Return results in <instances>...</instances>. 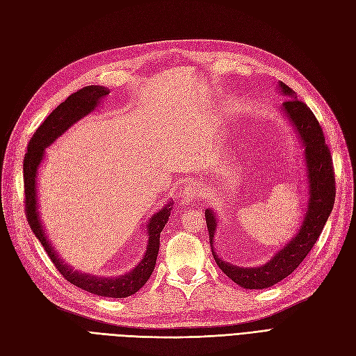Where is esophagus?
Here are the masks:
<instances>
[{
	"label": "esophagus",
	"instance_id": "esophagus-1",
	"mask_svg": "<svg viewBox=\"0 0 356 356\" xmlns=\"http://www.w3.org/2000/svg\"><path fill=\"white\" fill-rule=\"evenodd\" d=\"M203 188L199 186V184H190L188 187L184 188L179 194V202L188 204L193 200H197L203 197Z\"/></svg>",
	"mask_w": 356,
	"mask_h": 356
}]
</instances>
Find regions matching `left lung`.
<instances>
[{"instance_id":"obj_1","label":"left lung","mask_w":356,"mask_h":356,"mask_svg":"<svg viewBox=\"0 0 356 356\" xmlns=\"http://www.w3.org/2000/svg\"><path fill=\"white\" fill-rule=\"evenodd\" d=\"M278 88L286 97L283 103V113L295 128L298 137L305 147L306 178H308V206L302 220L298 234L293 237L283 249H280L269 262L253 266L241 268L231 265L220 259L213 249V236L216 232V218L212 209L204 211V218L209 231L212 254L216 265L234 283L244 289H266L284 280L302 264L311 252L318 237L321 236L327 219L333 211L336 197V178L332 153L325 144L324 132L316 120L312 110L298 97L286 83L278 82Z\"/></svg>"}]
</instances>
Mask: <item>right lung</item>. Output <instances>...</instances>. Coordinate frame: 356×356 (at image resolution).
Instances as JSON below:
<instances>
[{
    "mask_svg": "<svg viewBox=\"0 0 356 356\" xmlns=\"http://www.w3.org/2000/svg\"><path fill=\"white\" fill-rule=\"evenodd\" d=\"M107 94L108 90L106 87H99V85H88V87L73 92L63 103L58 104L51 115L35 131L33 137L28 144V152L23 159L24 212H26V219L33 234L41 241L54 266L58 269V273L69 283L97 296L122 299L137 293L149 281L156 265L159 246H161V232L170 216L174 202L168 203L163 209H161V212L154 213L147 222L145 231L149 234L147 250L141 262L136 268L120 277H97L87 273H79L70 265L65 264L63 259H60V256L56 253L51 243L48 241L45 236L38 213V199H36V177H38V168L44 161L47 147H50L60 136H63V132H66L75 122L95 110L97 104Z\"/></svg>",
    "mask_w": 356,
    "mask_h": 356,
    "instance_id": "obj_1",
    "label": "right lung"
}]
</instances>
